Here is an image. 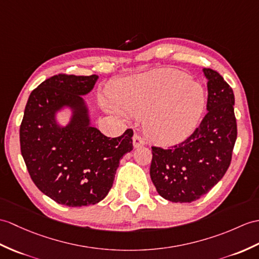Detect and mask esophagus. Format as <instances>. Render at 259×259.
Returning a JSON list of instances; mask_svg holds the SVG:
<instances>
[{
    "label": "esophagus",
    "mask_w": 259,
    "mask_h": 259,
    "mask_svg": "<svg viewBox=\"0 0 259 259\" xmlns=\"http://www.w3.org/2000/svg\"><path fill=\"white\" fill-rule=\"evenodd\" d=\"M144 144H146V140H144L140 135L135 134V136H134V147L139 148V147L144 146Z\"/></svg>",
    "instance_id": "esophagus-1"
}]
</instances>
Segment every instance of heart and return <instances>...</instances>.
Returning <instances> with one entry per match:
<instances>
[{"mask_svg":"<svg viewBox=\"0 0 259 259\" xmlns=\"http://www.w3.org/2000/svg\"><path fill=\"white\" fill-rule=\"evenodd\" d=\"M111 98L118 109L147 117V134L160 144L178 143L188 138L205 102L198 83L171 68L119 81L111 89ZM107 107L115 110L112 106Z\"/></svg>","mask_w":259,"mask_h":259,"instance_id":"heart-1","label":"heart"}]
</instances>
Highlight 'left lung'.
<instances>
[{
  "mask_svg": "<svg viewBox=\"0 0 259 259\" xmlns=\"http://www.w3.org/2000/svg\"><path fill=\"white\" fill-rule=\"evenodd\" d=\"M207 78V113L181 143L152 148L150 177L158 193L176 203H191L206 194L224 177L237 138L234 93L218 71Z\"/></svg>",
  "mask_w": 259,
  "mask_h": 259,
  "instance_id": "8db88e82",
  "label": "left lung"
}]
</instances>
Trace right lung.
Masks as SVG:
<instances>
[{"label": "right lung", "mask_w": 259, "mask_h": 259, "mask_svg": "<svg viewBox=\"0 0 259 259\" xmlns=\"http://www.w3.org/2000/svg\"><path fill=\"white\" fill-rule=\"evenodd\" d=\"M97 75L58 74L31 93L20 127L22 157L34 184L62 205L96 204L112 186L119 161L134 149L132 129L109 138L89 124L80 95L95 86ZM64 105L74 110L67 127L55 121Z\"/></svg>", "instance_id": "1"}]
</instances>
